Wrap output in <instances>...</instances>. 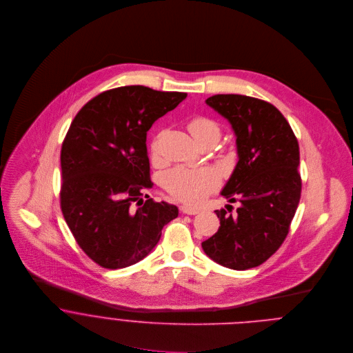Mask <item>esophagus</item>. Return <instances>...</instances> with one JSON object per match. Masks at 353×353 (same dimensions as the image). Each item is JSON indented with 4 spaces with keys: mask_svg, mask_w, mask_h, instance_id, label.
Returning a JSON list of instances; mask_svg holds the SVG:
<instances>
[{
    "mask_svg": "<svg viewBox=\"0 0 353 353\" xmlns=\"http://www.w3.org/2000/svg\"><path fill=\"white\" fill-rule=\"evenodd\" d=\"M181 212L185 214H197V213H200V209L190 208V206H181Z\"/></svg>",
    "mask_w": 353,
    "mask_h": 353,
    "instance_id": "esophagus-1",
    "label": "esophagus"
}]
</instances>
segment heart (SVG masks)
Returning a JSON list of instances; mask_svg holds the SVG:
<instances>
[{"label":"heart","mask_w":353,"mask_h":353,"mask_svg":"<svg viewBox=\"0 0 353 353\" xmlns=\"http://www.w3.org/2000/svg\"><path fill=\"white\" fill-rule=\"evenodd\" d=\"M189 132L199 140L203 136L213 134L219 139V126L206 118H194L188 125ZM153 151H157V143L153 144ZM217 183L216 175L209 170H193L176 167L164 175L165 189L178 200L185 202H199Z\"/></svg>","instance_id":"heart-1"}]
</instances>
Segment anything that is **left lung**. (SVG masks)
Instances as JSON below:
<instances>
[{"label":"left lung","mask_w":353,"mask_h":353,"mask_svg":"<svg viewBox=\"0 0 353 353\" xmlns=\"http://www.w3.org/2000/svg\"><path fill=\"white\" fill-rule=\"evenodd\" d=\"M205 103L236 136L238 163L221 196L241 205L234 214L216 210L219 231L202 249L225 268L246 270L270 258L288 235L302 192L299 144L284 115L268 101L231 94Z\"/></svg>","instance_id":"obj_1"}]
</instances>
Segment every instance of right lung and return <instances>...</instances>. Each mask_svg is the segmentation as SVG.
I'll use <instances>...</instances> for the list:
<instances>
[{"mask_svg":"<svg viewBox=\"0 0 353 353\" xmlns=\"http://www.w3.org/2000/svg\"><path fill=\"white\" fill-rule=\"evenodd\" d=\"M186 97L143 85L114 88L88 101L66 133L61 209L81 250L101 268L137 263L178 217L175 205L145 194L153 186L147 133Z\"/></svg>","mask_w":353,"mask_h":353,"instance_id":"1","label":"right lung"}]
</instances>
